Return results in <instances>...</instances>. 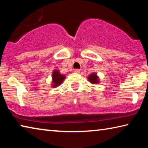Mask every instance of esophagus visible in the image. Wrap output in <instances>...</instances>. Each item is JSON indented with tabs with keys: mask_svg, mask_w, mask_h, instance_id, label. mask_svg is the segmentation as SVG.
<instances>
[{
	"mask_svg": "<svg viewBox=\"0 0 148 148\" xmlns=\"http://www.w3.org/2000/svg\"><path fill=\"white\" fill-rule=\"evenodd\" d=\"M74 72H76V73H79L80 70L79 69H74Z\"/></svg>",
	"mask_w": 148,
	"mask_h": 148,
	"instance_id": "esophagus-1",
	"label": "esophagus"
}]
</instances>
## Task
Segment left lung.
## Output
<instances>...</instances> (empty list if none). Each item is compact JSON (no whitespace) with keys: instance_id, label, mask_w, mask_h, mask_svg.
Listing matches in <instances>:
<instances>
[{"instance_id":"8db88e82","label":"left lung","mask_w":148,"mask_h":148,"mask_svg":"<svg viewBox=\"0 0 148 148\" xmlns=\"http://www.w3.org/2000/svg\"><path fill=\"white\" fill-rule=\"evenodd\" d=\"M88 80L92 84H97L99 83V79L96 73H92L88 76Z\"/></svg>"}]
</instances>
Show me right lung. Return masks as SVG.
Segmentation results:
<instances>
[{
  "label": "right lung",
  "instance_id": "obj_1",
  "mask_svg": "<svg viewBox=\"0 0 148 148\" xmlns=\"http://www.w3.org/2000/svg\"><path fill=\"white\" fill-rule=\"evenodd\" d=\"M65 78L64 75L60 74L59 71L55 70L52 73V87H57L60 86L62 84V82L64 81Z\"/></svg>",
  "mask_w": 148,
  "mask_h": 148
}]
</instances>
